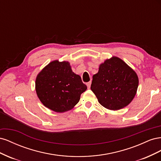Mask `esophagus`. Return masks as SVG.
I'll use <instances>...</instances> for the list:
<instances>
[{"label": "esophagus", "mask_w": 161, "mask_h": 161, "mask_svg": "<svg viewBox=\"0 0 161 161\" xmlns=\"http://www.w3.org/2000/svg\"><path fill=\"white\" fill-rule=\"evenodd\" d=\"M91 81L86 82V86H87V87H88V89H89L90 87H91Z\"/></svg>", "instance_id": "34e87169"}]
</instances>
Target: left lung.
<instances>
[{
    "instance_id": "1",
    "label": "left lung",
    "mask_w": 161,
    "mask_h": 161,
    "mask_svg": "<svg viewBox=\"0 0 161 161\" xmlns=\"http://www.w3.org/2000/svg\"><path fill=\"white\" fill-rule=\"evenodd\" d=\"M138 86L136 73L120 58L113 57L100 65L91 89L104 108L118 110L132 101Z\"/></svg>"
}]
</instances>
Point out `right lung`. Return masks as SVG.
Wrapping results in <instances>:
<instances>
[{"label": "right lung", "instance_id": "right-lung-1", "mask_svg": "<svg viewBox=\"0 0 161 161\" xmlns=\"http://www.w3.org/2000/svg\"><path fill=\"white\" fill-rule=\"evenodd\" d=\"M87 89L68 62H50L37 75L36 90L42 103L51 110L67 111L76 105Z\"/></svg>", "mask_w": 161, "mask_h": 161}]
</instances>
